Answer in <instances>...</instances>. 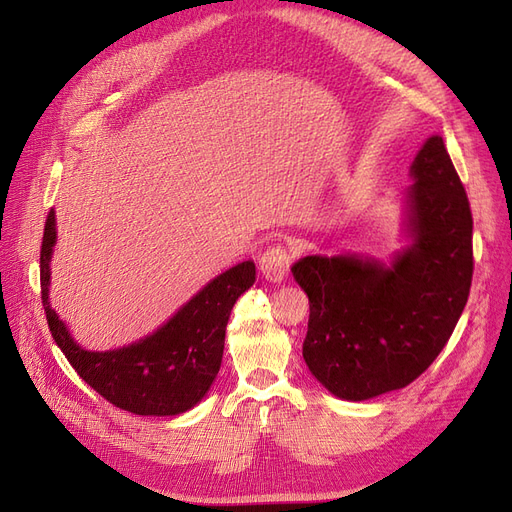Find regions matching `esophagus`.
Here are the masks:
<instances>
[{
  "label": "esophagus",
  "mask_w": 512,
  "mask_h": 512,
  "mask_svg": "<svg viewBox=\"0 0 512 512\" xmlns=\"http://www.w3.org/2000/svg\"><path fill=\"white\" fill-rule=\"evenodd\" d=\"M292 259H294V255L284 245V242H274V245H270L263 251V255L259 259V270L267 280L280 282L288 274Z\"/></svg>",
  "instance_id": "34e87169"
}]
</instances>
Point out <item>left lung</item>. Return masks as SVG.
<instances>
[{"label":"left lung","mask_w":512,"mask_h":512,"mask_svg":"<svg viewBox=\"0 0 512 512\" xmlns=\"http://www.w3.org/2000/svg\"><path fill=\"white\" fill-rule=\"evenodd\" d=\"M411 176L413 245L390 265L357 255H309L292 265L311 311L303 359L344 400L417 380L442 353L469 299L473 215L442 137L425 141Z\"/></svg>","instance_id":"obj_1"}]
</instances>
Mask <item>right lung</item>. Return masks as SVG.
Segmentation results:
<instances>
[{
  "label": "right lung",
  "instance_id": "right-lung-1",
  "mask_svg": "<svg viewBox=\"0 0 512 512\" xmlns=\"http://www.w3.org/2000/svg\"><path fill=\"white\" fill-rule=\"evenodd\" d=\"M56 215L49 209L41 242V301L49 332L62 353L99 396L134 415L170 417L193 409L220 371L230 311L255 282V263L242 261L211 280L168 324L124 348L91 353L80 348L49 307V259Z\"/></svg>",
  "mask_w": 512,
  "mask_h": 512
}]
</instances>
